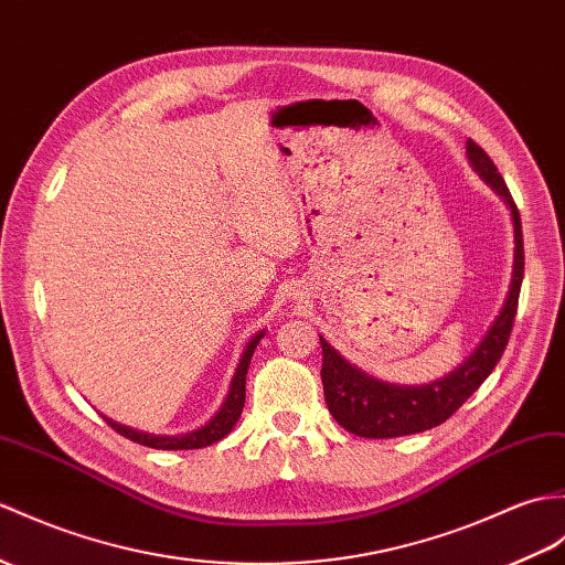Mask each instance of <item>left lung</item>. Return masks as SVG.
<instances>
[{"label":"left lung","mask_w":565,"mask_h":565,"mask_svg":"<svg viewBox=\"0 0 565 565\" xmlns=\"http://www.w3.org/2000/svg\"><path fill=\"white\" fill-rule=\"evenodd\" d=\"M467 156L471 168L489 182V185L503 196L505 204L513 214L515 226V262H513V279H510V291L505 303L493 320L491 330L481 339L479 347L471 351V356L448 373L428 385H390L365 375L356 365L344 361L339 353L324 342L322 344V387L324 402L330 406V414L337 424L347 428L353 436L361 438H399L412 436V433H424L460 409V406L475 395L479 385L491 375L495 363L501 361L508 347L510 330H513L518 298L524 274V247H522V223L515 206L513 194H510L503 175L489 159L477 141H467Z\"/></svg>","instance_id":"1"}]
</instances>
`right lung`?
<instances>
[{"label": "right lung", "mask_w": 565, "mask_h": 565, "mask_svg": "<svg viewBox=\"0 0 565 565\" xmlns=\"http://www.w3.org/2000/svg\"><path fill=\"white\" fill-rule=\"evenodd\" d=\"M262 337H265V332L255 334L250 342H247V347L243 349V356H241L238 369H235V373H233L226 399H223L221 409L212 416V422L204 424L202 428H196L192 433H182V436H151V433H141V430H135L129 426L115 424V422H110V418H105V422L120 433V436L135 440L139 445H147V448H156V450H196V448H206V445H212L221 438H226L233 430L235 422H238L243 414L245 375H247V369H250V359H253V353H255Z\"/></svg>", "instance_id": "right-lung-1"}]
</instances>
